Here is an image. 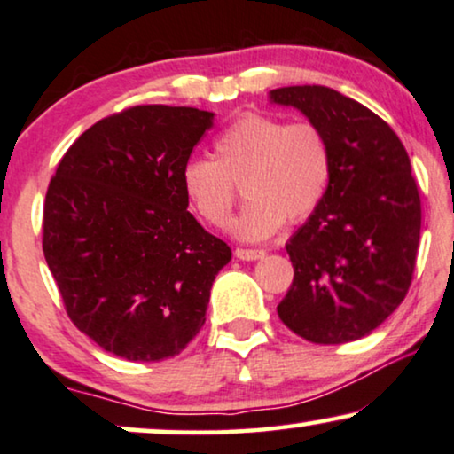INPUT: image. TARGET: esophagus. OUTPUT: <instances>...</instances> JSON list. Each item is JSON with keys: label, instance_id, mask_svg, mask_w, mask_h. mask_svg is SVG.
<instances>
[{"label": "esophagus", "instance_id": "esophagus-1", "mask_svg": "<svg viewBox=\"0 0 454 454\" xmlns=\"http://www.w3.org/2000/svg\"><path fill=\"white\" fill-rule=\"evenodd\" d=\"M234 255L239 259H243V262H257V259L265 257V251L262 249H237L234 251Z\"/></svg>", "mask_w": 454, "mask_h": 454}]
</instances>
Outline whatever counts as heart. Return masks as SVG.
<instances>
[{
    "instance_id": "heart-1",
    "label": "heart",
    "mask_w": 454,
    "mask_h": 454,
    "mask_svg": "<svg viewBox=\"0 0 454 454\" xmlns=\"http://www.w3.org/2000/svg\"><path fill=\"white\" fill-rule=\"evenodd\" d=\"M215 160L192 157L180 170V186L191 209L209 226H223L243 180L249 199L231 222V232L247 243L265 240L284 222L305 220L324 201L332 176L328 138L316 124L245 114L215 141Z\"/></svg>"
}]
</instances>
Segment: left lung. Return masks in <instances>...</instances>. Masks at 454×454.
<instances>
[{"mask_svg":"<svg viewBox=\"0 0 454 454\" xmlns=\"http://www.w3.org/2000/svg\"><path fill=\"white\" fill-rule=\"evenodd\" d=\"M324 132L332 176L319 207L286 243L294 278L278 316L316 344L372 334L403 303L415 270L421 201L395 130L319 84L270 90Z\"/></svg>","mask_w":454,"mask_h":454,"instance_id":"8db88e82","label":"left lung"}]
</instances>
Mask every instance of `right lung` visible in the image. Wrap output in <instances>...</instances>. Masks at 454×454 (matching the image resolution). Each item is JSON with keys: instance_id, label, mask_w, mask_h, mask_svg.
Returning a JSON list of instances; mask_svg holds the SVG:
<instances>
[{"instance_id": "1", "label": "right lung", "mask_w": 454, "mask_h": 454, "mask_svg": "<svg viewBox=\"0 0 454 454\" xmlns=\"http://www.w3.org/2000/svg\"><path fill=\"white\" fill-rule=\"evenodd\" d=\"M214 112L137 106L84 130L43 209V255L74 325L126 361L174 357L205 324L231 262L192 217L180 170Z\"/></svg>"}]
</instances>
